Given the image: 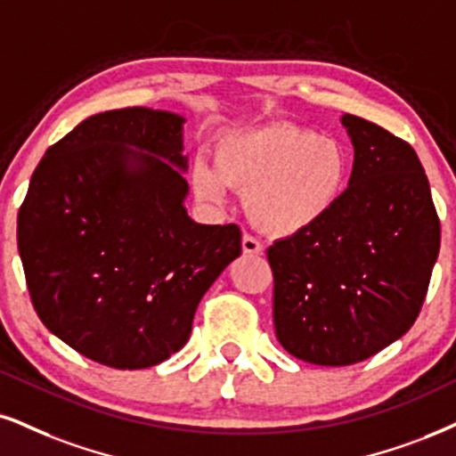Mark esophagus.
Listing matches in <instances>:
<instances>
[{
    "label": "esophagus",
    "mask_w": 456,
    "mask_h": 456,
    "mask_svg": "<svg viewBox=\"0 0 456 456\" xmlns=\"http://www.w3.org/2000/svg\"><path fill=\"white\" fill-rule=\"evenodd\" d=\"M264 251V247L260 240L256 237H251V234H243V254L247 256H260Z\"/></svg>",
    "instance_id": "obj_1"
}]
</instances>
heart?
<instances>
[{"label": "heart", "instance_id": "heart-1", "mask_svg": "<svg viewBox=\"0 0 456 456\" xmlns=\"http://www.w3.org/2000/svg\"><path fill=\"white\" fill-rule=\"evenodd\" d=\"M351 171L338 139L311 128L274 122L224 134L213 148V165H192L194 194L219 202L226 185L243 190L251 222L274 237H291L317 226L345 194Z\"/></svg>", "mask_w": 456, "mask_h": 456}]
</instances>
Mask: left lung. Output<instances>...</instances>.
Listing matches in <instances>:
<instances>
[{"instance_id": "1", "label": "left lung", "mask_w": 456, "mask_h": 456, "mask_svg": "<svg viewBox=\"0 0 456 456\" xmlns=\"http://www.w3.org/2000/svg\"><path fill=\"white\" fill-rule=\"evenodd\" d=\"M353 173L317 226L274 240L273 319L283 348L314 365H351L417 322L440 251L429 182L412 145L342 116Z\"/></svg>"}]
</instances>
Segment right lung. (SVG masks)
<instances>
[{
    "label": "right lung",
    "instance_id": "1",
    "mask_svg": "<svg viewBox=\"0 0 456 456\" xmlns=\"http://www.w3.org/2000/svg\"><path fill=\"white\" fill-rule=\"evenodd\" d=\"M183 118L111 110L50 145L19 211V254L42 323L93 362L142 370L190 338L200 297L240 256L237 224L183 207Z\"/></svg>",
    "mask_w": 456,
    "mask_h": 456
}]
</instances>
